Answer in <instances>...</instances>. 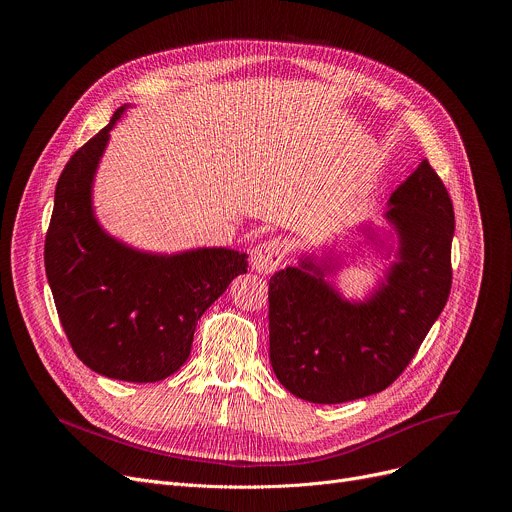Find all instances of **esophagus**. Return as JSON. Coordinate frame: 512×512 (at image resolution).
<instances>
[{
    "label": "esophagus",
    "instance_id": "34e87169",
    "mask_svg": "<svg viewBox=\"0 0 512 512\" xmlns=\"http://www.w3.org/2000/svg\"><path fill=\"white\" fill-rule=\"evenodd\" d=\"M283 257H285V249L277 239L265 241L253 249L251 267H253V271H257L261 275H269L281 265Z\"/></svg>",
    "mask_w": 512,
    "mask_h": 512
}]
</instances>
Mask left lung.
Listing matches in <instances>:
<instances>
[{
    "instance_id": "obj_1",
    "label": "left lung",
    "mask_w": 512,
    "mask_h": 512,
    "mask_svg": "<svg viewBox=\"0 0 512 512\" xmlns=\"http://www.w3.org/2000/svg\"><path fill=\"white\" fill-rule=\"evenodd\" d=\"M387 206L391 231H354L364 245L395 257L364 300H346L328 279L344 265L336 247L322 257L302 253L296 267L271 275L269 360L291 395L332 405L381 393L440 318L452 287L448 190L423 160Z\"/></svg>"
}]
</instances>
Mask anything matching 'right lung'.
<instances>
[{"instance_id": "add662e5", "label": "right lung", "mask_w": 512, "mask_h": 512, "mask_svg": "<svg viewBox=\"0 0 512 512\" xmlns=\"http://www.w3.org/2000/svg\"><path fill=\"white\" fill-rule=\"evenodd\" d=\"M127 107L64 166L44 265L60 324L87 367L117 381L156 383L188 360L200 316L247 273L249 255L227 247L139 251L101 227L95 174Z\"/></svg>"}]
</instances>
